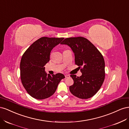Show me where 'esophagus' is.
I'll return each mask as SVG.
<instances>
[{"mask_svg":"<svg viewBox=\"0 0 129 129\" xmlns=\"http://www.w3.org/2000/svg\"><path fill=\"white\" fill-rule=\"evenodd\" d=\"M70 77L69 75H65V77L66 78H68V77Z\"/></svg>","mask_w":129,"mask_h":129,"instance_id":"1","label":"esophagus"}]
</instances>
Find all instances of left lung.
Here are the masks:
<instances>
[{"label":"left lung","mask_w":129,"mask_h":129,"mask_svg":"<svg viewBox=\"0 0 129 129\" xmlns=\"http://www.w3.org/2000/svg\"><path fill=\"white\" fill-rule=\"evenodd\" d=\"M61 44L67 45L75 55V64L82 74L81 76L71 75L74 84L69 87L73 95L81 99L94 96L103 83L105 62L103 55L87 39L82 37L67 38Z\"/></svg>","instance_id":"obj_1"}]
</instances>
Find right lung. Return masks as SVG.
I'll return each instance as SVG.
<instances>
[{
  "mask_svg": "<svg viewBox=\"0 0 129 129\" xmlns=\"http://www.w3.org/2000/svg\"><path fill=\"white\" fill-rule=\"evenodd\" d=\"M63 38L42 37L34 42L23 54L20 62V79L26 91L33 98H48L55 92L64 75L50 76L45 72V65L50 60V52Z\"/></svg>",
  "mask_w": 129,
  "mask_h": 129,
  "instance_id": "1",
  "label": "right lung"
}]
</instances>
